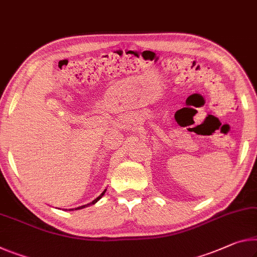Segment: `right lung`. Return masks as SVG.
Returning a JSON list of instances; mask_svg holds the SVG:
<instances>
[{
    "label": "right lung",
    "mask_w": 257,
    "mask_h": 257,
    "mask_svg": "<svg viewBox=\"0 0 257 257\" xmlns=\"http://www.w3.org/2000/svg\"><path fill=\"white\" fill-rule=\"evenodd\" d=\"M106 190L107 189H105L104 191H103V192H101V194L99 195V197H97L96 199H95V200H92L90 203H87V205H83V206H80V207H77V208H72V209H68V210H77V209H82V208H85V207H88V206H91V205H95V203L97 202V201H98V200H100V199H101V197H103V195L105 194V192H106ZM65 210H67V209H65Z\"/></svg>",
    "instance_id": "1"
}]
</instances>
